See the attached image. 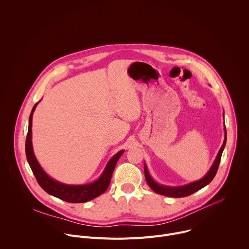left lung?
I'll return each mask as SVG.
<instances>
[{
	"mask_svg": "<svg viewBox=\"0 0 249 249\" xmlns=\"http://www.w3.org/2000/svg\"><path fill=\"white\" fill-rule=\"evenodd\" d=\"M226 143H227V131H226V127H225V140H224L223 146L221 147V149H220V151L217 155V158H216L214 163H213V165L211 166L210 170L200 180L194 181L192 183H189V184H186V185H183V186H177V187H169V186L160 185V184L157 183L152 178V176L150 175V173L148 171V168H147V165L145 163L144 164V166H145V177H146L147 183L149 184L151 189L153 191H155L156 193L160 194V195H164V196H168V197L181 198V197H186V196H189V195L195 193L196 191H198V190L202 189L203 187H205L206 185H208L213 180V178L215 177V175L218 171V168H219V164H220V161H221L222 154H223V151L225 149Z\"/></svg>",
	"mask_w": 249,
	"mask_h": 249,
	"instance_id": "1",
	"label": "left lung"
}]
</instances>
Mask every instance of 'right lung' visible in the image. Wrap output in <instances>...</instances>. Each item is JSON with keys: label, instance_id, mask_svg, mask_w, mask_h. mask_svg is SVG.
Listing matches in <instances>:
<instances>
[{"label": "right lung", "instance_id": "obj_1", "mask_svg": "<svg viewBox=\"0 0 249 249\" xmlns=\"http://www.w3.org/2000/svg\"><path fill=\"white\" fill-rule=\"evenodd\" d=\"M37 103L33 106L29 116V123H28V132L25 141V154L26 159L29 163V166L36 177V180L41 188L46 191L48 194L57 197L61 200H64L69 203H85L89 200H92L102 193L106 191L108 188L111 180V176L115 165L123 155L124 151L118 152L106 164L102 174L99 176V178L91 183L84 184V185H70L64 184L59 181L52 179L49 175L42 169L39 162L37 161L36 158L34 156L33 148H32V142H31V126H32V115L36 107Z\"/></svg>", "mask_w": 249, "mask_h": 249}]
</instances>
